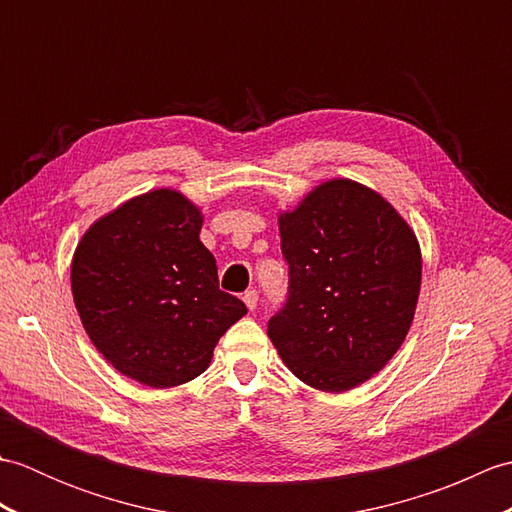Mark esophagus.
Returning <instances> with one entry per match:
<instances>
[{
    "instance_id": "1",
    "label": "esophagus",
    "mask_w": 512,
    "mask_h": 512,
    "mask_svg": "<svg viewBox=\"0 0 512 512\" xmlns=\"http://www.w3.org/2000/svg\"><path fill=\"white\" fill-rule=\"evenodd\" d=\"M244 303H246V308L253 312L255 308H257V301H259V295H257V290H246L244 292Z\"/></svg>"
}]
</instances>
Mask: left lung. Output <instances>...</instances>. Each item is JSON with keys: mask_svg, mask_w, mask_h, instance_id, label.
I'll list each match as a JSON object with an SVG mask.
<instances>
[{"mask_svg": "<svg viewBox=\"0 0 512 512\" xmlns=\"http://www.w3.org/2000/svg\"><path fill=\"white\" fill-rule=\"evenodd\" d=\"M279 235L290 286L268 336L281 361L330 394L363 385L398 352L416 314V233L378 191L334 178L279 213Z\"/></svg>", "mask_w": 512, "mask_h": 512, "instance_id": "obj_1", "label": "left lung"}]
</instances>
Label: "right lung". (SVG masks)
I'll list each match as a JSON object with an SVG mask.
<instances>
[{
  "label": "right lung",
  "instance_id": "right-lung-1",
  "mask_svg": "<svg viewBox=\"0 0 512 512\" xmlns=\"http://www.w3.org/2000/svg\"><path fill=\"white\" fill-rule=\"evenodd\" d=\"M202 222L187 195L154 189L99 217L74 250L72 297L85 332L116 372L147 387L200 376L246 314L217 286Z\"/></svg>",
  "mask_w": 512,
  "mask_h": 512
}]
</instances>
